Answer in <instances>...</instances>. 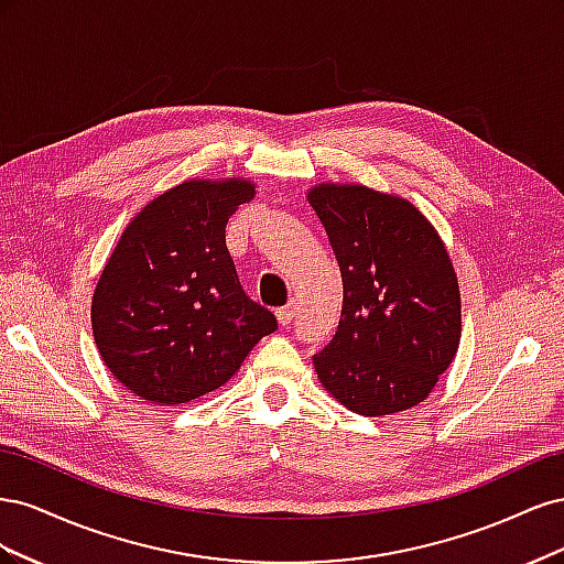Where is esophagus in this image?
I'll return each mask as SVG.
<instances>
[{"label": "esophagus", "mask_w": 564, "mask_h": 564, "mask_svg": "<svg viewBox=\"0 0 564 564\" xmlns=\"http://www.w3.org/2000/svg\"><path fill=\"white\" fill-rule=\"evenodd\" d=\"M275 317H278V322L282 324V327H286V324L296 317V303L289 301L286 305H282V308L275 311Z\"/></svg>", "instance_id": "34e87169"}]
</instances>
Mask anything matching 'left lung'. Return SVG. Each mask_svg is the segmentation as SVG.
Masks as SVG:
<instances>
[{"label":"left lung","instance_id":"8db88e82","mask_svg":"<svg viewBox=\"0 0 564 564\" xmlns=\"http://www.w3.org/2000/svg\"><path fill=\"white\" fill-rule=\"evenodd\" d=\"M308 202L344 280L334 338L313 355L355 414L404 412L429 398L460 338L456 272L414 204L365 185H317Z\"/></svg>","mask_w":564,"mask_h":564}]
</instances>
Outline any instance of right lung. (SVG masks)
I'll use <instances>...</instances> for the list:
<instances>
[{
    "label": "right lung",
    "instance_id": "add662e5",
    "mask_svg": "<svg viewBox=\"0 0 564 564\" xmlns=\"http://www.w3.org/2000/svg\"><path fill=\"white\" fill-rule=\"evenodd\" d=\"M249 181H187L141 209L98 280L94 340L112 377L152 404L224 386L278 329L237 280L226 226Z\"/></svg>",
    "mask_w": 564,
    "mask_h": 564
}]
</instances>
